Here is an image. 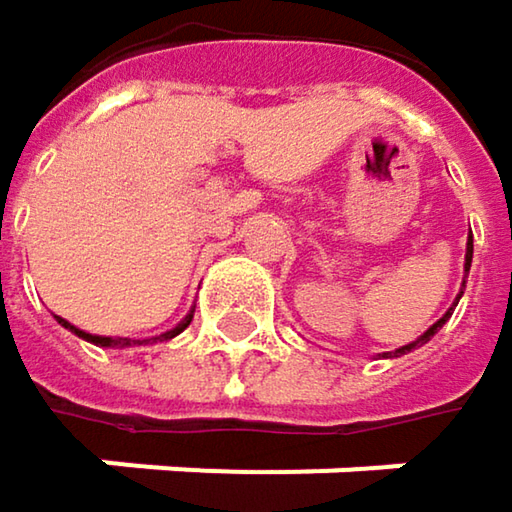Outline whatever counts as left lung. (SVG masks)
Here are the masks:
<instances>
[{
    "label": "left lung",
    "instance_id": "1",
    "mask_svg": "<svg viewBox=\"0 0 512 512\" xmlns=\"http://www.w3.org/2000/svg\"><path fill=\"white\" fill-rule=\"evenodd\" d=\"M471 252H474V246H471V240H468V252H465V272H468V266H471ZM460 296H462V293H460ZM457 302H460V299H457ZM457 302H454V308H457ZM454 308H451V311H448V314H445V317H442L439 323H433V326H430V329H427V332H424V335H421L418 341H412V344H406V347L394 350V356H406V353H412L415 347L427 344V341H430V338H433V335H436V332H439V329H442V326L448 323V317L454 314Z\"/></svg>",
    "mask_w": 512,
    "mask_h": 512
}]
</instances>
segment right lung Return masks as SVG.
<instances>
[{"label":"right lung","instance_id":"add662e5","mask_svg":"<svg viewBox=\"0 0 512 512\" xmlns=\"http://www.w3.org/2000/svg\"><path fill=\"white\" fill-rule=\"evenodd\" d=\"M58 323L64 326V329H70L73 335H79V338H85V341H91V344H97V347H130V344H148V341H127V338H100V335H88V332H79L76 326H70L67 320H61L58 317ZM192 323V314L180 323V326H174L171 332H165V335H159V338H151V341H168V338H174V335H180L186 326Z\"/></svg>","mask_w":512,"mask_h":512}]
</instances>
